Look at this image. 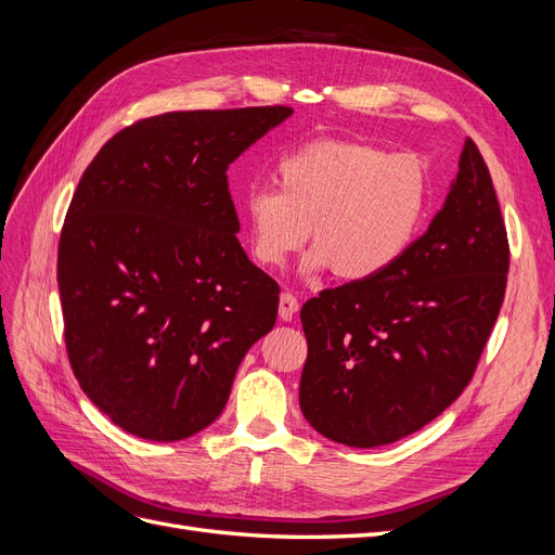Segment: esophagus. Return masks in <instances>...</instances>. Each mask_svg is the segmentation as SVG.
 Returning a JSON list of instances; mask_svg holds the SVG:
<instances>
[{"instance_id":"esophagus-1","label":"esophagus","mask_w":555,"mask_h":555,"mask_svg":"<svg viewBox=\"0 0 555 555\" xmlns=\"http://www.w3.org/2000/svg\"><path fill=\"white\" fill-rule=\"evenodd\" d=\"M298 308H300V302L292 292H284L280 296V319L282 321H292L294 314L298 312Z\"/></svg>"}]
</instances>
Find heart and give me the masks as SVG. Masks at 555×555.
<instances>
[{"label":"heart","mask_w":555,"mask_h":555,"mask_svg":"<svg viewBox=\"0 0 555 555\" xmlns=\"http://www.w3.org/2000/svg\"><path fill=\"white\" fill-rule=\"evenodd\" d=\"M275 183H255L241 199L255 261L280 269L310 238L305 271L331 269L353 284L395 269L429 202L423 158L339 135L286 149L275 160Z\"/></svg>","instance_id":"1"}]
</instances>
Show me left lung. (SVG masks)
Instances as JSON below:
<instances>
[{"instance_id": "8db88e82", "label": "left lung", "mask_w": 555, "mask_h": 555, "mask_svg": "<svg viewBox=\"0 0 555 555\" xmlns=\"http://www.w3.org/2000/svg\"><path fill=\"white\" fill-rule=\"evenodd\" d=\"M507 271L501 204L468 138L443 208L395 269L302 305L305 420L351 448L388 446L423 429L470 384Z\"/></svg>"}]
</instances>
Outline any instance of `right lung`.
Returning <instances> with one entry per match:
<instances>
[{"label":"right lung","mask_w":555,"mask_h":555,"mask_svg":"<svg viewBox=\"0 0 555 555\" xmlns=\"http://www.w3.org/2000/svg\"><path fill=\"white\" fill-rule=\"evenodd\" d=\"M292 112L158 114L85 169L56 255L66 351L128 434L165 443L211 425L243 356L275 326L280 286L236 238L227 169Z\"/></svg>","instance_id":"add662e5"}]
</instances>
